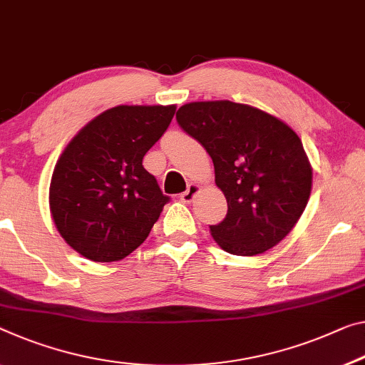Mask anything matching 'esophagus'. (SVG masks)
I'll return each instance as SVG.
<instances>
[{
  "mask_svg": "<svg viewBox=\"0 0 365 365\" xmlns=\"http://www.w3.org/2000/svg\"><path fill=\"white\" fill-rule=\"evenodd\" d=\"M200 192V186L199 184H189V187L186 192L181 194V200L186 202V204H190V202L194 200L195 195H197Z\"/></svg>",
  "mask_w": 365,
  "mask_h": 365,
  "instance_id": "esophagus-1",
  "label": "esophagus"
}]
</instances>
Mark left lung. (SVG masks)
Returning <instances> with one entry per match:
<instances>
[{"label":"left lung","instance_id":"8db88e82","mask_svg":"<svg viewBox=\"0 0 365 365\" xmlns=\"http://www.w3.org/2000/svg\"><path fill=\"white\" fill-rule=\"evenodd\" d=\"M178 124L207 150L225 195V220L210 227L223 251L256 256L279 245L304 214L312 165L300 137L279 117L233 101H195Z\"/></svg>","mask_w":365,"mask_h":365}]
</instances>
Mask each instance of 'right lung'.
<instances>
[{
	"instance_id": "add662e5",
	"label": "right lung",
	"mask_w": 365,
	"mask_h": 365,
	"mask_svg": "<svg viewBox=\"0 0 365 365\" xmlns=\"http://www.w3.org/2000/svg\"><path fill=\"white\" fill-rule=\"evenodd\" d=\"M176 104L115 106L76 133L53 168L48 205L76 253L114 262L135 251L168 202L142 161L171 124Z\"/></svg>"
}]
</instances>
